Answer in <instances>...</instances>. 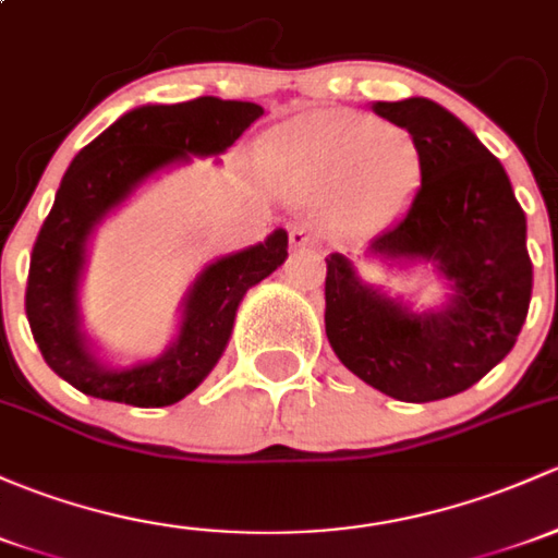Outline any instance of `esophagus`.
I'll return each instance as SVG.
<instances>
[{"mask_svg": "<svg viewBox=\"0 0 558 558\" xmlns=\"http://www.w3.org/2000/svg\"><path fill=\"white\" fill-rule=\"evenodd\" d=\"M320 243H324V227L315 219L296 221V225L291 227V245H294V248H315V245Z\"/></svg>", "mask_w": 558, "mask_h": 558, "instance_id": "esophagus-1", "label": "esophagus"}]
</instances>
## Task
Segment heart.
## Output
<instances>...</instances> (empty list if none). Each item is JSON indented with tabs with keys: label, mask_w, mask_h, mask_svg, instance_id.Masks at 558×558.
I'll list each match as a JSON object with an SVG mask.
<instances>
[{
	"label": "heart",
	"mask_w": 558,
	"mask_h": 558,
	"mask_svg": "<svg viewBox=\"0 0 558 558\" xmlns=\"http://www.w3.org/2000/svg\"><path fill=\"white\" fill-rule=\"evenodd\" d=\"M272 166L333 192L350 219L383 227L403 208L417 173L407 131L353 111H310L275 128L264 144Z\"/></svg>",
	"instance_id": "1"
}]
</instances>
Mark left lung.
I'll return each instance as SVG.
<instances>
[{
  "instance_id": "1",
  "label": "left lung",
  "mask_w": 558,
  "mask_h": 558,
  "mask_svg": "<svg viewBox=\"0 0 558 558\" xmlns=\"http://www.w3.org/2000/svg\"><path fill=\"white\" fill-rule=\"evenodd\" d=\"M414 141L420 186L407 214L372 240V254L430 262L454 296L412 313L326 259V337L339 361L385 396L427 403L476 385L513 350L532 299L526 216L506 168L427 98L372 107Z\"/></svg>"
}]
</instances>
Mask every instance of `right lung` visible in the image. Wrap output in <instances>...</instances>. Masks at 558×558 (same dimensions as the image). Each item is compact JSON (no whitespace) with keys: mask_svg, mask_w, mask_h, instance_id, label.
<instances>
[{"mask_svg":"<svg viewBox=\"0 0 558 558\" xmlns=\"http://www.w3.org/2000/svg\"><path fill=\"white\" fill-rule=\"evenodd\" d=\"M262 114L259 104L214 96L171 107L149 104L122 114L74 157L37 234L26 283L34 342L58 377L85 396L141 409L171 407L208 377L230 342L240 299L286 262L289 234L278 230L264 243L210 264L186 296L173 348L133 368L101 366L80 333L77 289L85 243L93 227L146 175L190 160V155H221Z\"/></svg>","mask_w":558,"mask_h":558,"instance_id":"right-lung-1","label":"right lung"}]
</instances>
